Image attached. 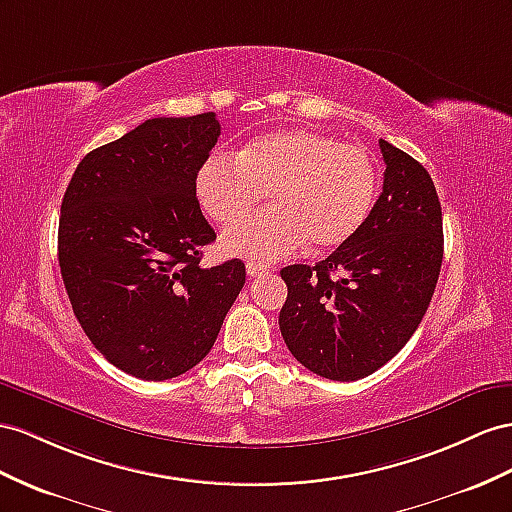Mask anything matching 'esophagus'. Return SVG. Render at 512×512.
I'll return each mask as SVG.
<instances>
[{
  "mask_svg": "<svg viewBox=\"0 0 512 512\" xmlns=\"http://www.w3.org/2000/svg\"><path fill=\"white\" fill-rule=\"evenodd\" d=\"M266 272H268V266L253 264V261H248V264H246V274H248V277L257 279V277H261V274H266Z\"/></svg>",
  "mask_w": 512,
  "mask_h": 512,
  "instance_id": "1",
  "label": "esophagus"
}]
</instances>
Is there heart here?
<instances>
[{
    "mask_svg": "<svg viewBox=\"0 0 512 512\" xmlns=\"http://www.w3.org/2000/svg\"><path fill=\"white\" fill-rule=\"evenodd\" d=\"M196 196L218 222H231L270 192L272 209L222 233L229 255L277 261L307 240L324 251L344 244L368 218L378 192L374 157L322 131L261 136L231 157L216 153L196 173Z\"/></svg>",
    "mask_w": 512,
    "mask_h": 512,
    "instance_id": "obj_1",
    "label": "heart"
}]
</instances>
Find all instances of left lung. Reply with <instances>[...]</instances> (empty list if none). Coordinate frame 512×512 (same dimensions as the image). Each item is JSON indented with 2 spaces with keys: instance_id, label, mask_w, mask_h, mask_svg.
<instances>
[{
  "instance_id": "left-lung-1",
  "label": "left lung",
  "mask_w": 512,
  "mask_h": 512,
  "mask_svg": "<svg viewBox=\"0 0 512 512\" xmlns=\"http://www.w3.org/2000/svg\"><path fill=\"white\" fill-rule=\"evenodd\" d=\"M383 192L361 229L316 266L281 270L279 326L313 374L359 381L396 357L422 322L443 259L441 203L428 170L378 140Z\"/></svg>"
}]
</instances>
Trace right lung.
Returning <instances> with one entry per match:
<instances>
[{"mask_svg": "<svg viewBox=\"0 0 512 512\" xmlns=\"http://www.w3.org/2000/svg\"><path fill=\"white\" fill-rule=\"evenodd\" d=\"M218 136L214 112L149 119L90 151L64 192L58 261L75 318L142 381L203 361L246 281L240 259L201 266L216 233L194 181Z\"/></svg>", "mask_w": 512, "mask_h": 512, "instance_id": "right-lung-1", "label": "right lung"}]
</instances>
